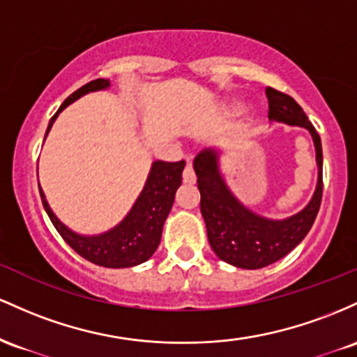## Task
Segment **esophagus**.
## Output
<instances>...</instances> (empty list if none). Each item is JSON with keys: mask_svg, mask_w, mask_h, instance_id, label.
Here are the masks:
<instances>
[{"mask_svg": "<svg viewBox=\"0 0 357 357\" xmlns=\"http://www.w3.org/2000/svg\"><path fill=\"white\" fill-rule=\"evenodd\" d=\"M182 177H183V183H187V185H192V183L195 182V174H194V168L190 165V162H187L185 168H183Z\"/></svg>", "mask_w": 357, "mask_h": 357, "instance_id": "esophagus-1", "label": "esophagus"}]
</instances>
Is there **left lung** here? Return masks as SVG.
I'll return each instance as SVG.
<instances>
[{
	"label": "left lung",
	"mask_w": 357,
	"mask_h": 357,
	"mask_svg": "<svg viewBox=\"0 0 357 357\" xmlns=\"http://www.w3.org/2000/svg\"><path fill=\"white\" fill-rule=\"evenodd\" d=\"M268 118L271 121L302 126L310 131L319 167L317 189L308 206L285 221H271L243 206L219 174L218 153L202 150L194 160L200 192V212L214 253L232 266L258 270L278 261L302 243L310 231L322 202V145L320 136L297 101L282 91L266 87Z\"/></svg>",
	"instance_id": "1"
}]
</instances>
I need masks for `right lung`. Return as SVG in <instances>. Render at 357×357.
Listing matches in <instances>:
<instances>
[{
    "mask_svg": "<svg viewBox=\"0 0 357 357\" xmlns=\"http://www.w3.org/2000/svg\"><path fill=\"white\" fill-rule=\"evenodd\" d=\"M107 86H109V81L106 79H96V81L87 82L81 89L72 92L59 107L57 113L52 116L47 133L63 107H67L87 92L106 89ZM183 167H185L183 160L180 162H160V160L155 162L151 165L150 175H148L142 194L125 221L116 226L114 229L99 236H79L67 229L50 211L42 189H40V197H42L43 207H45L55 229L75 253L81 255L87 261L104 268H130L145 263L158 248L163 222L174 206L175 192L182 183Z\"/></svg>",
    "mask_w": 357,
    "mask_h": 357,
    "instance_id": "add662e5",
    "label": "right lung"
}]
</instances>
